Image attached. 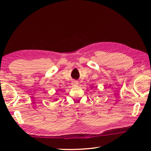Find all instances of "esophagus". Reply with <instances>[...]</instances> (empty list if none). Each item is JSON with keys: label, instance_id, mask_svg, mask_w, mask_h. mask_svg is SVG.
I'll return each instance as SVG.
<instances>
[{"label": "esophagus", "instance_id": "obj_1", "mask_svg": "<svg viewBox=\"0 0 151 151\" xmlns=\"http://www.w3.org/2000/svg\"><path fill=\"white\" fill-rule=\"evenodd\" d=\"M78 84V82L76 81H73V82H72V85L73 86H77Z\"/></svg>", "mask_w": 151, "mask_h": 151}]
</instances>
